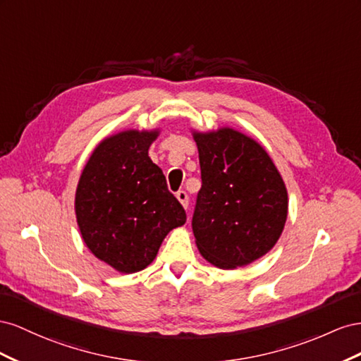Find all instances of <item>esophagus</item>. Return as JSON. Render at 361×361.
Instances as JSON below:
<instances>
[{
  "label": "esophagus",
  "instance_id": "obj_1",
  "mask_svg": "<svg viewBox=\"0 0 361 361\" xmlns=\"http://www.w3.org/2000/svg\"><path fill=\"white\" fill-rule=\"evenodd\" d=\"M175 197H177V200L180 201V204L183 205L184 209H188V205H189V197H188L186 192L180 190V192H177V195H175Z\"/></svg>",
  "mask_w": 361,
  "mask_h": 361
}]
</instances>
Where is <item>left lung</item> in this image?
<instances>
[{"instance_id": "8db88e82", "label": "left lung", "mask_w": 361, "mask_h": 361, "mask_svg": "<svg viewBox=\"0 0 361 361\" xmlns=\"http://www.w3.org/2000/svg\"><path fill=\"white\" fill-rule=\"evenodd\" d=\"M202 186L193 213L195 243L219 269L251 264L280 239L289 197L280 171L255 139L231 127L198 131Z\"/></svg>"}]
</instances>
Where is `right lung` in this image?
Returning a JSON list of instances; mask_svg holds the SVG:
<instances>
[{
  "label": "right lung",
  "mask_w": 361,
  "mask_h": 361,
  "mask_svg": "<svg viewBox=\"0 0 361 361\" xmlns=\"http://www.w3.org/2000/svg\"><path fill=\"white\" fill-rule=\"evenodd\" d=\"M160 128L123 130L102 139L81 171L75 218L89 251L121 274L149 266L186 213L148 156Z\"/></svg>",
  "instance_id": "right-lung-1"
}]
</instances>
